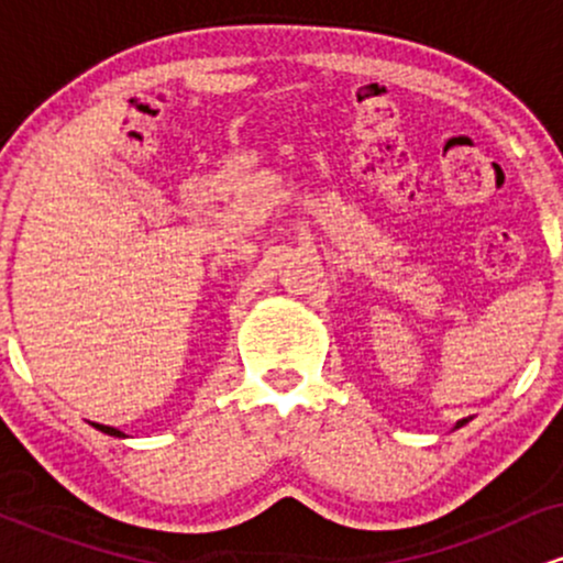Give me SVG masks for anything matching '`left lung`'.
<instances>
[{"instance_id":"left-lung-1","label":"left lung","mask_w":563,"mask_h":563,"mask_svg":"<svg viewBox=\"0 0 563 563\" xmlns=\"http://www.w3.org/2000/svg\"><path fill=\"white\" fill-rule=\"evenodd\" d=\"M468 421H471V418H463V421H457V423H455V429H461V426H466Z\"/></svg>"}]
</instances>
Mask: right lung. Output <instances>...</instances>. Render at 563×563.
Here are the masks:
<instances>
[{"mask_svg":"<svg viewBox=\"0 0 563 563\" xmlns=\"http://www.w3.org/2000/svg\"><path fill=\"white\" fill-rule=\"evenodd\" d=\"M97 431H102V434H111V437H119V439H126L129 434L126 431H121V429H115V426H106V423H92Z\"/></svg>","mask_w":563,"mask_h":563,"instance_id":"right-lung-1","label":"right lung"}]
</instances>
